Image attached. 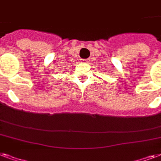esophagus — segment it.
Instances as JSON below:
<instances>
[{
  "instance_id": "obj_1",
  "label": "esophagus",
  "mask_w": 161,
  "mask_h": 161,
  "mask_svg": "<svg viewBox=\"0 0 161 161\" xmlns=\"http://www.w3.org/2000/svg\"><path fill=\"white\" fill-rule=\"evenodd\" d=\"M81 62L83 63H88V60H87V59H81Z\"/></svg>"
}]
</instances>
